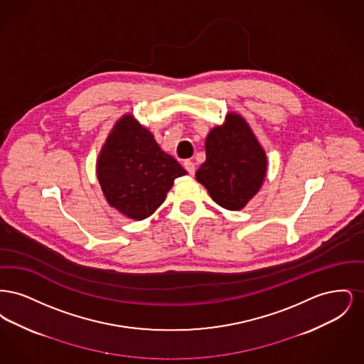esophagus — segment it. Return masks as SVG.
<instances>
[{
  "label": "esophagus",
  "instance_id": "esophagus-1",
  "mask_svg": "<svg viewBox=\"0 0 364 364\" xmlns=\"http://www.w3.org/2000/svg\"><path fill=\"white\" fill-rule=\"evenodd\" d=\"M184 168H186V171H187L191 176L195 174V164H193L192 161H190V159L184 162Z\"/></svg>",
  "mask_w": 364,
  "mask_h": 364
}]
</instances>
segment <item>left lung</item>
<instances>
[{"instance_id":"left-lung-1","label":"left lung","mask_w":364,"mask_h":364,"mask_svg":"<svg viewBox=\"0 0 364 364\" xmlns=\"http://www.w3.org/2000/svg\"><path fill=\"white\" fill-rule=\"evenodd\" d=\"M206 161L196 180L211 199L228 210H240L259 191L266 174V154L239 114H229L206 138Z\"/></svg>"}]
</instances>
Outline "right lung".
Wrapping results in <instances>:
<instances>
[{
  "mask_svg": "<svg viewBox=\"0 0 364 364\" xmlns=\"http://www.w3.org/2000/svg\"><path fill=\"white\" fill-rule=\"evenodd\" d=\"M186 173L131 114L114 125L97 162V176L109 205L136 221L151 215L164 203L174 178Z\"/></svg>",
  "mask_w": 364,
  "mask_h": 364,
  "instance_id": "right-lung-1",
  "label": "right lung"
}]
</instances>
